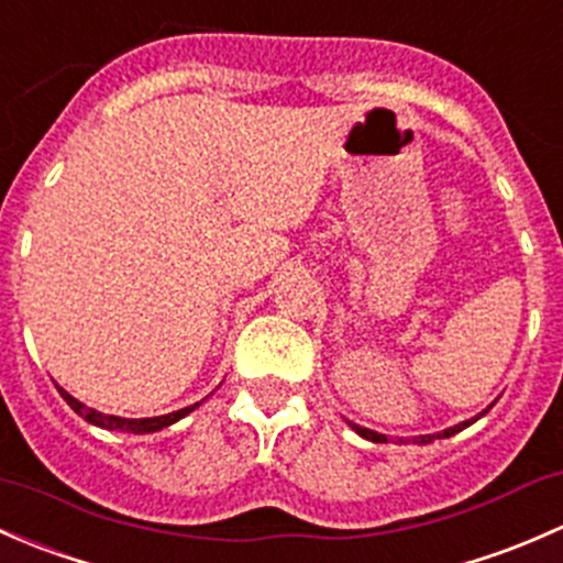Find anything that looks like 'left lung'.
<instances>
[{"label": "left lung", "instance_id": "obj_1", "mask_svg": "<svg viewBox=\"0 0 563 563\" xmlns=\"http://www.w3.org/2000/svg\"><path fill=\"white\" fill-rule=\"evenodd\" d=\"M490 407H494V404H490ZM490 407H488V409H490ZM488 409H483V411H479L477 417H472V420H463V422H457V426H453V428H444V431H439V433H426V437H415V439H411V442H417V444H431L433 439H448V437H455L457 431H463V428H468V426H472V422H477L479 417H483V415H488ZM346 426H350L352 431H355V433H361L363 439H368V442H387L385 433H376V431H371V428L357 426V422H352V420H346ZM398 442H401V439H398Z\"/></svg>", "mask_w": 563, "mask_h": 563}]
</instances>
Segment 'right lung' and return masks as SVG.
<instances>
[{
    "label": "right lung",
    "mask_w": 563,
    "mask_h": 563,
    "mask_svg": "<svg viewBox=\"0 0 563 563\" xmlns=\"http://www.w3.org/2000/svg\"><path fill=\"white\" fill-rule=\"evenodd\" d=\"M56 390L62 393V398L69 404V409L75 411V415L84 417L86 422H91V426L97 428H106V431H121V433H154V431H162V428L173 426V422H178L181 417H187L189 411H195L200 407L202 401L192 404V407H184L178 411H170V415H159V417H137V420H132V417H119V415H106V411H97L91 407H86V404H80L78 398H73L65 387L56 385Z\"/></svg>",
    "instance_id": "1"
}]
</instances>
